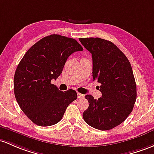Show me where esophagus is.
<instances>
[{
  "label": "esophagus",
  "mask_w": 154,
  "mask_h": 154,
  "mask_svg": "<svg viewBox=\"0 0 154 154\" xmlns=\"http://www.w3.org/2000/svg\"><path fill=\"white\" fill-rule=\"evenodd\" d=\"M84 97V95H83V94L78 93V97H79V98H83Z\"/></svg>",
  "instance_id": "esophagus-1"
}]
</instances>
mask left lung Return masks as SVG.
I'll return each mask as SVG.
<instances>
[{
	"label": "left lung",
	"mask_w": 154,
	"mask_h": 154,
	"mask_svg": "<svg viewBox=\"0 0 154 154\" xmlns=\"http://www.w3.org/2000/svg\"><path fill=\"white\" fill-rule=\"evenodd\" d=\"M92 54L93 81L100 83L101 97L87 95L89 107L83 118L96 129L110 130L121 124L132 112L137 99V86L131 66L115 44L98 37L79 38Z\"/></svg>",
	"instance_id": "obj_1"
}]
</instances>
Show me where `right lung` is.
<instances>
[{"mask_svg": "<svg viewBox=\"0 0 154 154\" xmlns=\"http://www.w3.org/2000/svg\"><path fill=\"white\" fill-rule=\"evenodd\" d=\"M82 51L75 39L51 34L31 46L20 62L14 76V95L25 115L36 125L59 123L69 104L77 99L75 90L60 91L51 82L62 73L67 58Z\"/></svg>", "mask_w": 154, "mask_h": 154, "instance_id": "obj_1", "label": "right lung"}]
</instances>
